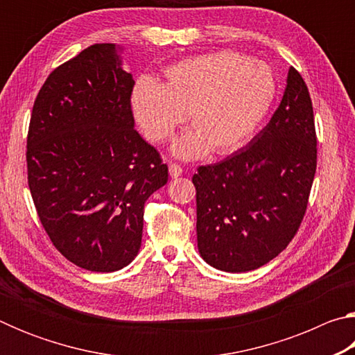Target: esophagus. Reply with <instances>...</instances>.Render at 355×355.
Here are the masks:
<instances>
[{"label": "esophagus", "mask_w": 355, "mask_h": 355, "mask_svg": "<svg viewBox=\"0 0 355 355\" xmlns=\"http://www.w3.org/2000/svg\"><path fill=\"white\" fill-rule=\"evenodd\" d=\"M169 173H171L172 178H178V177H182L183 169L178 164L172 163V164H169Z\"/></svg>", "instance_id": "1"}]
</instances>
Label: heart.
Here are the masks:
<instances>
[{"instance_id": "heart-1", "label": "heart", "mask_w": 355, "mask_h": 355, "mask_svg": "<svg viewBox=\"0 0 355 355\" xmlns=\"http://www.w3.org/2000/svg\"><path fill=\"white\" fill-rule=\"evenodd\" d=\"M277 95L272 70L236 51L192 56L164 70V83L141 78L131 107L144 135L163 142L189 116L194 130L180 136L172 150L197 158L208 148L225 155L239 148L268 116Z\"/></svg>"}]
</instances>
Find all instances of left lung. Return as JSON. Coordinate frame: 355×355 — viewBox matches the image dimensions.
<instances>
[{
	"label": "left lung",
	"mask_w": 355,
	"mask_h": 355,
	"mask_svg": "<svg viewBox=\"0 0 355 355\" xmlns=\"http://www.w3.org/2000/svg\"><path fill=\"white\" fill-rule=\"evenodd\" d=\"M315 172L313 105L291 67L266 127L236 153L197 167L192 177L203 260L220 271L245 272L277 257L307 211Z\"/></svg>",
	"instance_id": "left-lung-1"
}]
</instances>
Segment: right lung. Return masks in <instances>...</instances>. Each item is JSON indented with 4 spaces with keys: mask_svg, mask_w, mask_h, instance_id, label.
I'll list each match as a JSON object with an SVG mask.
<instances>
[{
    "mask_svg": "<svg viewBox=\"0 0 355 355\" xmlns=\"http://www.w3.org/2000/svg\"><path fill=\"white\" fill-rule=\"evenodd\" d=\"M133 87L116 45L95 44L51 71L29 120L34 207L53 245L87 271L114 272L135 260L144 203L169 177L133 128Z\"/></svg>",
    "mask_w": 355,
    "mask_h": 355,
    "instance_id": "1",
    "label": "right lung"
}]
</instances>
